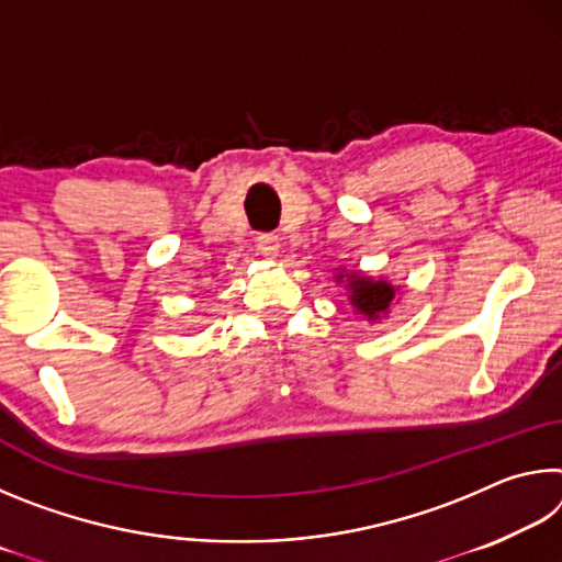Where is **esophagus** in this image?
<instances>
[{"label": "esophagus", "mask_w": 562, "mask_h": 562, "mask_svg": "<svg viewBox=\"0 0 562 562\" xmlns=\"http://www.w3.org/2000/svg\"><path fill=\"white\" fill-rule=\"evenodd\" d=\"M255 247H258V252L262 255V258H278L280 237L274 233H260L258 240H255Z\"/></svg>", "instance_id": "1"}]
</instances>
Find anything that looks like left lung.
<instances>
[{"mask_svg":"<svg viewBox=\"0 0 562 562\" xmlns=\"http://www.w3.org/2000/svg\"><path fill=\"white\" fill-rule=\"evenodd\" d=\"M345 278V274H339V280ZM347 288L351 290V304L361 312V315H367L369 319H374L379 315H384L389 310V304L394 300V288L384 280H369V278H357V274H351L347 278Z\"/></svg>","mask_w":562,"mask_h":562,"instance_id":"obj_1","label":"left lung"}]
</instances>
